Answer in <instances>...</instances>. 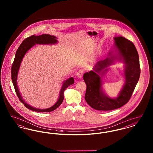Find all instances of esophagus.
<instances>
[{
    "mask_svg": "<svg viewBox=\"0 0 153 153\" xmlns=\"http://www.w3.org/2000/svg\"><path fill=\"white\" fill-rule=\"evenodd\" d=\"M82 74H83V71H82V70H79V71L77 72V73H76L77 77L78 78H79V79H81V78L82 77Z\"/></svg>",
    "mask_w": 153,
    "mask_h": 153,
    "instance_id": "34e87169",
    "label": "esophagus"
}]
</instances>
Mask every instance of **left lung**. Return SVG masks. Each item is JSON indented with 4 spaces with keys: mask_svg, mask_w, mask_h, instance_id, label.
<instances>
[{
    "mask_svg": "<svg viewBox=\"0 0 153 153\" xmlns=\"http://www.w3.org/2000/svg\"><path fill=\"white\" fill-rule=\"evenodd\" d=\"M115 53L110 51L109 57L98 61L94 71L84 73L83 79L87 85L85 99L94 109L111 111L126 104L131 98L138 81L140 69L138 53L134 44L123 36H115ZM115 60H122L125 64V83L118 96L112 99L106 95L102 88V75L108 70L106 68Z\"/></svg>",
    "mask_w": 153,
    "mask_h": 153,
    "instance_id": "left-lung-1",
    "label": "left lung"
}]
</instances>
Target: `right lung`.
Here are the masks:
<instances>
[{
	"label": "right lung",
	"instance_id": "1",
	"mask_svg": "<svg viewBox=\"0 0 153 153\" xmlns=\"http://www.w3.org/2000/svg\"><path fill=\"white\" fill-rule=\"evenodd\" d=\"M57 38L56 36H51L49 34H42L38 36H36L34 35L31 36L26 38L22 42V44L20 45L19 47L18 48L15 56L14 60L11 67V79L14 87L16 94L18 96L19 100L22 102L26 108L34 111L41 112H48L53 111L54 109L57 108L58 107L62 104V102L64 100V92L65 90L69 85L74 84V80L73 77H71L64 81L59 92L58 101L56 102V103L54 105L46 109H38L36 108H34L31 107L27 103H26L22 98V96L21 95V93L17 86V76L19 72V67L21 65L22 59L24 57L26 52L36 44L52 45V44H57L58 42L57 40Z\"/></svg>",
	"mask_w": 153,
	"mask_h": 153
}]
</instances>
